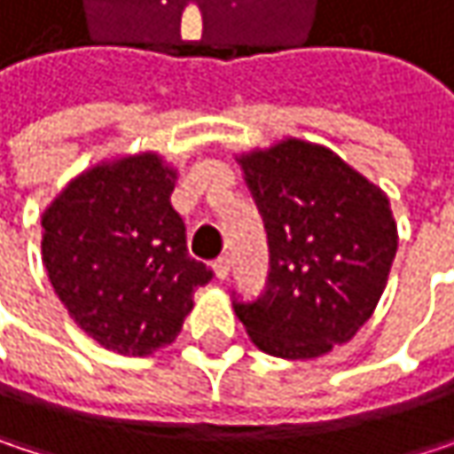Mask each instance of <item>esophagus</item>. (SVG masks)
Masks as SVG:
<instances>
[{
	"label": "esophagus",
	"mask_w": 454,
	"mask_h": 454,
	"mask_svg": "<svg viewBox=\"0 0 454 454\" xmlns=\"http://www.w3.org/2000/svg\"><path fill=\"white\" fill-rule=\"evenodd\" d=\"M213 270H215V278H228V273H231V260H228V254H221L215 262H213Z\"/></svg>",
	"instance_id": "esophagus-1"
}]
</instances>
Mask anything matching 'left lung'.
I'll return each instance as SVG.
<instances>
[{
	"instance_id": "left-lung-1",
	"label": "left lung",
	"mask_w": 454,
	"mask_h": 454,
	"mask_svg": "<svg viewBox=\"0 0 454 454\" xmlns=\"http://www.w3.org/2000/svg\"><path fill=\"white\" fill-rule=\"evenodd\" d=\"M268 231L270 273L254 302H233L249 339L273 357L310 360L373 316L395 254L389 197L331 149L284 138L239 154Z\"/></svg>"
}]
</instances>
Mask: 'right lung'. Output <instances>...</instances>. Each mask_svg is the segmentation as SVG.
<instances>
[{
    "label": "right lung",
    "instance_id": "right-lung-1",
    "mask_svg": "<svg viewBox=\"0 0 454 454\" xmlns=\"http://www.w3.org/2000/svg\"><path fill=\"white\" fill-rule=\"evenodd\" d=\"M178 173L154 152L75 176L42 215V260L70 317L105 349L168 347L213 270L189 257L170 205Z\"/></svg>",
    "mask_w": 454,
    "mask_h": 454
}]
</instances>
